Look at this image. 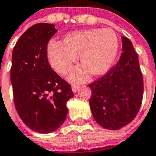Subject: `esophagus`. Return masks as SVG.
Returning <instances> with one entry per match:
<instances>
[{
    "instance_id": "esophagus-1",
    "label": "esophagus",
    "mask_w": 156,
    "mask_h": 156,
    "mask_svg": "<svg viewBox=\"0 0 156 156\" xmlns=\"http://www.w3.org/2000/svg\"><path fill=\"white\" fill-rule=\"evenodd\" d=\"M79 86H75V85H73V86H71V89H72V92H74V93H76V92L79 90Z\"/></svg>"
}]
</instances>
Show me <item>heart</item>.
Here are the masks:
<instances>
[{
  "mask_svg": "<svg viewBox=\"0 0 156 156\" xmlns=\"http://www.w3.org/2000/svg\"><path fill=\"white\" fill-rule=\"evenodd\" d=\"M118 46V38L112 30H79L66 35L61 43L50 42L47 57L55 70L66 75L77 61V55H80L82 66L77 67L69 79L72 82H84L90 73L101 76L111 68L116 57Z\"/></svg>",
  "mask_w": 156,
  "mask_h": 156,
  "instance_id": "heart-1",
  "label": "heart"
}]
</instances>
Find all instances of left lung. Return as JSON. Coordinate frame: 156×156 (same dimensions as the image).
<instances>
[{"instance_id":"obj_1","label":"left lung","mask_w":156,"mask_h":156,"mask_svg":"<svg viewBox=\"0 0 156 156\" xmlns=\"http://www.w3.org/2000/svg\"><path fill=\"white\" fill-rule=\"evenodd\" d=\"M122 51L116 66L90 84V107L95 120L105 129H121L130 123L140 108L144 91L138 55L132 42L121 36Z\"/></svg>"}]
</instances>
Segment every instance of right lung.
Instances as JSON below:
<instances>
[{"label":"right lung","instance_id":"right-lung-1","mask_svg":"<svg viewBox=\"0 0 156 156\" xmlns=\"http://www.w3.org/2000/svg\"><path fill=\"white\" fill-rule=\"evenodd\" d=\"M57 30L39 23L24 32L12 51L11 82L15 106L24 124L36 132L51 133L64 123L70 86L52 70L47 44Z\"/></svg>","mask_w":156,"mask_h":156}]
</instances>
